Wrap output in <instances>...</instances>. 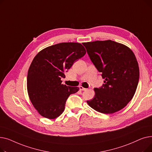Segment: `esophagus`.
<instances>
[{
  "instance_id": "obj_1",
  "label": "esophagus",
  "mask_w": 152,
  "mask_h": 152,
  "mask_svg": "<svg viewBox=\"0 0 152 152\" xmlns=\"http://www.w3.org/2000/svg\"><path fill=\"white\" fill-rule=\"evenodd\" d=\"M79 89H80V90L81 91H86L87 90V89H86V88H84V87H83V86H79Z\"/></svg>"
}]
</instances>
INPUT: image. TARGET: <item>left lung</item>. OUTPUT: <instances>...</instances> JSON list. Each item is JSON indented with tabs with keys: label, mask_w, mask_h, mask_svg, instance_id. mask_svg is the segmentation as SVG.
I'll return each mask as SVG.
<instances>
[{
	"label": "left lung",
	"mask_w": 152,
	"mask_h": 152,
	"mask_svg": "<svg viewBox=\"0 0 152 152\" xmlns=\"http://www.w3.org/2000/svg\"><path fill=\"white\" fill-rule=\"evenodd\" d=\"M83 45L105 83L94 88L95 96L87 104L102 113L121 110L133 98L139 83V68L134 53L128 47L111 40Z\"/></svg>",
	"instance_id": "1"
}]
</instances>
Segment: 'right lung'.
Wrapping results in <instances>:
<instances>
[{
	"instance_id": "add662e5",
	"label": "right lung",
	"mask_w": 152,
	"mask_h": 152,
	"mask_svg": "<svg viewBox=\"0 0 152 152\" xmlns=\"http://www.w3.org/2000/svg\"><path fill=\"white\" fill-rule=\"evenodd\" d=\"M86 53L81 44L62 42L47 47L35 56L28 72L27 90L32 104L42 116L58 117L69 95L79 91L78 87L62 84L61 78Z\"/></svg>"
}]
</instances>
